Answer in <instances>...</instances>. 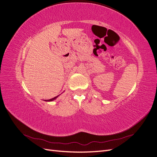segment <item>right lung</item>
Listing matches in <instances>:
<instances>
[{
  "label": "right lung",
  "instance_id": "1",
  "mask_svg": "<svg viewBox=\"0 0 157 157\" xmlns=\"http://www.w3.org/2000/svg\"><path fill=\"white\" fill-rule=\"evenodd\" d=\"M59 96H56V97H55V98H52V99H48V100H44V101H53V100H54V99H56L57 98H58Z\"/></svg>",
  "mask_w": 157,
  "mask_h": 157
}]
</instances>
